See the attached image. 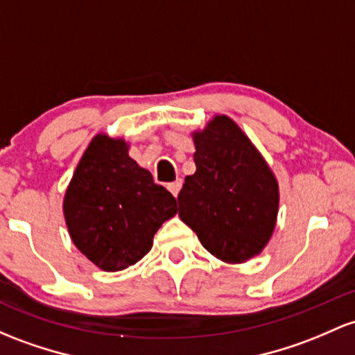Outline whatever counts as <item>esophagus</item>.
Instances as JSON below:
<instances>
[{
    "label": "esophagus",
    "instance_id": "1",
    "mask_svg": "<svg viewBox=\"0 0 355 355\" xmlns=\"http://www.w3.org/2000/svg\"><path fill=\"white\" fill-rule=\"evenodd\" d=\"M180 189H182V180H175V182H171V184H168V190H170L171 196H173V197L178 196Z\"/></svg>",
    "mask_w": 355,
    "mask_h": 355
}]
</instances>
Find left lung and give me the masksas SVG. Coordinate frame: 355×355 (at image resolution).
<instances>
[{"mask_svg":"<svg viewBox=\"0 0 355 355\" xmlns=\"http://www.w3.org/2000/svg\"><path fill=\"white\" fill-rule=\"evenodd\" d=\"M196 173L178 193V216L212 256L227 264L261 254L275 232L279 187L234 119L214 114L192 133Z\"/></svg>","mask_w":355,"mask_h":355,"instance_id":"left-lung-1","label":"left lung"}]
</instances>
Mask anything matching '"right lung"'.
Returning <instances> with one entry per match:
<instances>
[{
  "instance_id": "obj_1",
  "label": "right lung",
  "mask_w": 355,
  "mask_h": 355,
  "mask_svg": "<svg viewBox=\"0 0 355 355\" xmlns=\"http://www.w3.org/2000/svg\"><path fill=\"white\" fill-rule=\"evenodd\" d=\"M73 246L103 271L133 266L153 246L177 200L130 157V143L97 133L77 163L64 196Z\"/></svg>"
}]
</instances>
